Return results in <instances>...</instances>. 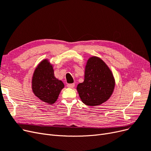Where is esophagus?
<instances>
[{"mask_svg": "<svg viewBox=\"0 0 151 151\" xmlns=\"http://www.w3.org/2000/svg\"><path fill=\"white\" fill-rule=\"evenodd\" d=\"M67 86L68 87V88H74L75 83H68V84H67Z\"/></svg>", "mask_w": 151, "mask_h": 151, "instance_id": "1", "label": "esophagus"}]
</instances>
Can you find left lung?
Returning a JSON list of instances; mask_svg holds the SVG:
<instances>
[{
	"instance_id": "8db88e82",
	"label": "left lung",
	"mask_w": 151,
	"mask_h": 151,
	"mask_svg": "<svg viewBox=\"0 0 151 151\" xmlns=\"http://www.w3.org/2000/svg\"><path fill=\"white\" fill-rule=\"evenodd\" d=\"M115 81L111 71L98 57L87 61L84 81L77 86L81 101L88 106L99 105L107 100L113 93Z\"/></svg>"
}]
</instances>
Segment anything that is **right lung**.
Wrapping results in <instances>:
<instances>
[{"instance_id": "obj_1", "label": "right lung", "mask_w": 151, "mask_h": 151, "mask_svg": "<svg viewBox=\"0 0 151 151\" xmlns=\"http://www.w3.org/2000/svg\"><path fill=\"white\" fill-rule=\"evenodd\" d=\"M64 84L56 78L54 70L47 60H43L36 68L32 80L34 93L48 104H53L57 100Z\"/></svg>"}]
</instances>
